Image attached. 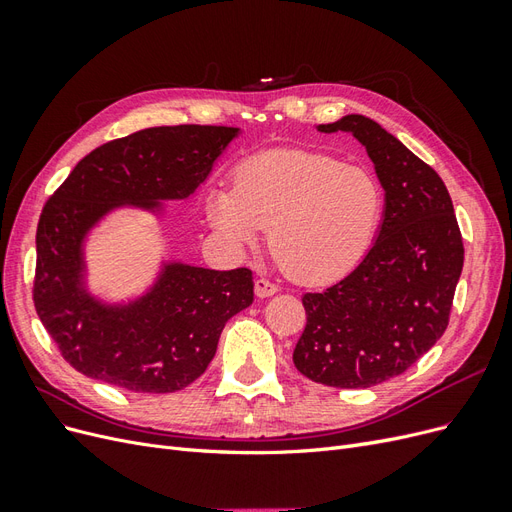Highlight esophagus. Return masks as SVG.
<instances>
[{
	"label": "esophagus",
	"mask_w": 512,
	"mask_h": 512,
	"mask_svg": "<svg viewBox=\"0 0 512 512\" xmlns=\"http://www.w3.org/2000/svg\"><path fill=\"white\" fill-rule=\"evenodd\" d=\"M254 290H256V297H260V299H267V297H271V294H275V292L280 290V288H277L273 282H269V280H262V277H260V280H256V282H254Z\"/></svg>",
	"instance_id": "34e87169"
}]
</instances>
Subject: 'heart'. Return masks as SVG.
Segmentation results:
<instances>
[{
  "label": "heart",
  "instance_id": "b5f03b06",
  "mask_svg": "<svg viewBox=\"0 0 512 512\" xmlns=\"http://www.w3.org/2000/svg\"><path fill=\"white\" fill-rule=\"evenodd\" d=\"M207 220L235 250L271 247L303 284H329L359 267L382 222L384 192L371 170L327 153L275 151L243 162L235 190L213 188Z\"/></svg>",
  "mask_w": 512,
  "mask_h": 512
}]
</instances>
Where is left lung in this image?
<instances>
[{"instance_id": "8db88e82", "label": "left lung", "mask_w": 512, "mask_h": 512, "mask_svg": "<svg viewBox=\"0 0 512 512\" xmlns=\"http://www.w3.org/2000/svg\"><path fill=\"white\" fill-rule=\"evenodd\" d=\"M359 141L384 190L382 224L359 267L322 292H307L305 331L292 352L309 380L335 389L404 374L438 342L463 269L453 200L440 175L363 115L322 123Z\"/></svg>"}]
</instances>
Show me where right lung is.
Wrapping results in <instances>:
<instances>
[{
  "mask_svg": "<svg viewBox=\"0 0 512 512\" xmlns=\"http://www.w3.org/2000/svg\"><path fill=\"white\" fill-rule=\"evenodd\" d=\"M241 134L226 126H160L94 149L44 205L36 232L34 305L61 356L87 378L132 393H175L205 374L224 324L250 307V269L213 271L162 258L134 297L102 299L85 245L121 209L162 220L190 198Z\"/></svg>",
  "mask_w": 512,
  "mask_h": 512,
  "instance_id": "obj_1",
  "label": "right lung"
}]
</instances>
